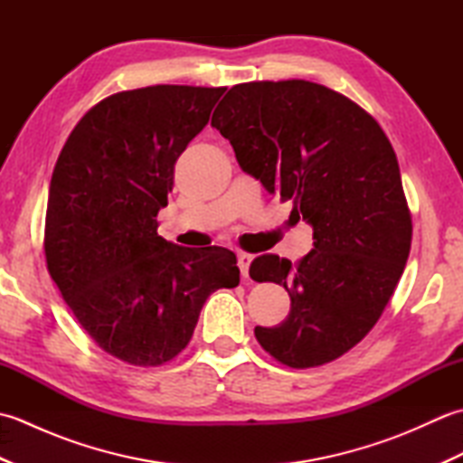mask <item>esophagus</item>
I'll list each match as a JSON object with an SVG mask.
<instances>
[{"label": "esophagus", "mask_w": 463, "mask_h": 463, "mask_svg": "<svg viewBox=\"0 0 463 463\" xmlns=\"http://www.w3.org/2000/svg\"><path fill=\"white\" fill-rule=\"evenodd\" d=\"M250 262H252V257H250L249 252H239V269H241L242 279H249Z\"/></svg>", "instance_id": "34e87169"}]
</instances>
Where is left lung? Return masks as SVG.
<instances>
[{"label": "left lung", "instance_id": "obj_1", "mask_svg": "<svg viewBox=\"0 0 463 463\" xmlns=\"http://www.w3.org/2000/svg\"><path fill=\"white\" fill-rule=\"evenodd\" d=\"M211 125L241 169L312 226L314 249L297 264L252 260V280L290 297L288 317L254 336L290 368L336 360L378 322L410 254L411 216L388 137L348 97L302 80L234 85Z\"/></svg>", "mask_w": 463, "mask_h": 463}]
</instances>
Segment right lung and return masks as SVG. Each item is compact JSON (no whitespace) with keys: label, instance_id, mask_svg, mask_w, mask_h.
Returning <instances> with one entry per match:
<instances>
[{"label":"right lung","instance_id":"right-lung-1","mask_svg":"<svg viewBox=\"0 0 463 463\" xmlns=\"http://www.w3.org/2000/svg\"><path fill=\"white\" fill-rule=\"evenodd\" d=\"M224 87L153 85L97 103L65 141L49 184L47 270L87 334L133 366L189 344L203 304L241 280L237 254L156 234L175 163Z\"/></svg>","mask_w":463,"mask_h":463}]
</instances>
